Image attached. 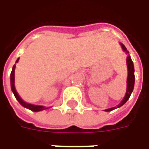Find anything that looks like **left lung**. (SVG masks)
<instances>
[{
	"mask_svg": "<svg viewBox=\"0 0 149 149\" xmlns=\"http://www.w3.org/2000/svg\"><path fill=\"white\" fill-rule=\"evenodd\" d=\"M120 45H121L123 50L125 52H127V53H128V52L127 51V49L125 48V46L123 44H120ZM127 66H128V78H127V91H126L125 97H124V99H123V100L120 102V104H118L116 107H113V108H111V109H108L105 110L106 112H110V111L115 109L116 108H120L123 104H125L127 102V100L129 99V97H130L133 91L135 83L134 66H133V63H132V61L130 56H128V57H127Z\"/></svg>",
	"mask_w": 149,
	"mask_h": 149,
	"instance_id": "left-lung-1",
	"label": "left lung"
}]
</instances>
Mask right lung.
<instances>
[{
	"label": "right lung",
	"mask_w": 149,
	"mask_h": 149,
	"mask_svg": "<svg viewBox=\"0 0 149 149\" xmlns=\"http://www.w3.org/2000/svg\"><path fill=\"white\" fill-rule=\"evenodd\" d=\"M19 61V58L17 60V63ZM15 68H16V65H13V69H12L11 72V75H10V81H11V88L12 91H13V93L14 94L15 97H16V99L18 100V102L21 104V105L24 108H27L29 109L32 110V111H33V112H39V111H42V110L47 109L48 108H45V107L44 106H40V105H34V104H28L26 102H24V100L21 99V97H19V95L17 93V91H16V88H15Z\"/></svg>",
	"instance_id": "right-lung-1"
}]
</instances>
